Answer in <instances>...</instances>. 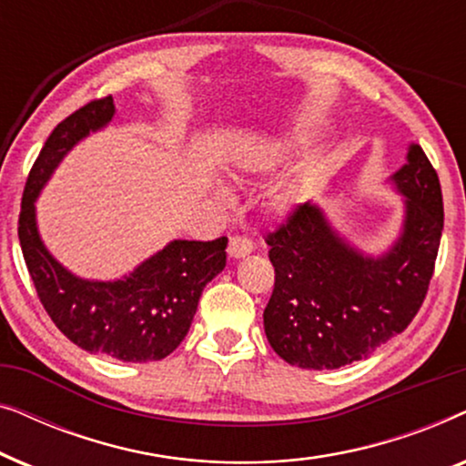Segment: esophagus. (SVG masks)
Listing matches in <instances>:
<instances>
[{"label": "esophagus", "instance_id": "obj_1", "mask_svg": "<svg viewBox=\"0 0 466 466\" xmlns=\"http://www.w3.org/2000/svg\"><path fill=\"white\" fill-rule=\"evenodd\" d=\"M252 250H254L252 239L246 238V235H233V238L228 239V254H231L233 258L246 257V254H250Z\"/></svg>", "mask_w": 466, "mask_h": 466}]
</instances>
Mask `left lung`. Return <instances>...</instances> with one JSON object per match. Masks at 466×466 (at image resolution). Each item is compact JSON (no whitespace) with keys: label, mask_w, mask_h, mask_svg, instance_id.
I'll use <instances>...</instances> for the list:
<instances>
[{"label":"left lung","mask_w":466,"mask_h":466,"mask_svg":"<svg viewBox=\"0 0 466 466\" xmlns=\"http://www.w3.org/2000/svg\"><path fill=\"white\" fill-rule=\"evenodd\" d=\"M392 176L407 197L405 231L384 258H365L327 225L320 209L295 206L265 233L276 284L263 320L276 354L301 369L367 359L403 333L422 308L443 231L441 184L418 144Z\"/></svg>","instance_id":"obj_1"}]
</instances>
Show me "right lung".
Returning <instances> with one entry per match:
<instances>
[{"mask_svg":"<svg viewBox=\"0 0 466 466\" xmlns=\"http://www.w3.org/2000/svg\"><path fill=\"white\" fill-rule=\"evenodd\" d=\"M114 116L112 95L63 118L37 155L25 184L18 239L37 299L76 346L125 362L161 360L187 337L206 284L225 269L227 238L176 239L118 282H86L50 257L35 228L34 201L63 157Z\"/></svg>","mask_w":466,"mask_h":466,"instance_id":"obj_1","label":"right lung"}]
</instances>
